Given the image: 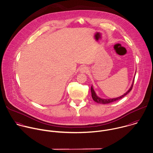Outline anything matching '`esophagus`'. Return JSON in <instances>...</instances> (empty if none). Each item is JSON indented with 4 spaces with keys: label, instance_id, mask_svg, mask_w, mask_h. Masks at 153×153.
Masks as SVG:
<instances>
[{
    "label": "esophagus",
    "instance_id": "esophagus-1",
    "mask_svg": "<svg viewBox=\"0 0 153 153\" xmlns=\"http://www.w3.org/2000/svg\"><path fill=\"white\" fill-rule=\"evenodd\" d=\"M88 69L86 66H82L80 67V71L81 73H86V72H88Z\"/></svg>",
    "mask_w": 153,
    "mask_h": 153
}]
</instances>
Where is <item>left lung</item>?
I'll list each match as a JSON object with an SVG mask.
<instances>
[{"mask_svg":"<svg viewBox=\"0 0 153 153\" xmlns=\"http://www.w3.org/2000/svg\"><path fill=\"white\" fill-rule=\"evenodd\" d=\"M135 79V78H134ZM134 81H133V83H132V85L131 87V88L128 90V91L126 92V93H125L124 95H122L121 97H118V98H112V99H102L100 97H98L96 93L95 92L93 88H92V86H91V94H92V99L94 100V101H95L96 102L98 103V104H109L110 102H113L114 101H117V100H120L121 98H123L125 96H126L132 89L133 88V86H134Z\"/></svg>","mask_w":153,"mask_h":153,"instance_id":"obj_1","label":"left lung"}]
</instances>
